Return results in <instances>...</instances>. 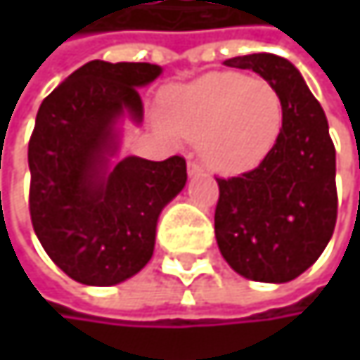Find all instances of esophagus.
I'll list each match as a JSON object with an SVG mask.
<instances>
[{
	"label": "esophagus",
	"instance_id": "obj_1",
	"mask_svg": "<svg viewBox=\"0 0 360 360\" xmlns=\"http://www.w3.org/2000/svg\"><path fill=\"white\" fill-rule=\"evenodd\" d=\"M202 173H204V169H202L198 162H193V160L187 162V175H189V177H200Z\"/></svg>",
	"mask_w": 360,
	"mask_h": 360
}]
</instances>
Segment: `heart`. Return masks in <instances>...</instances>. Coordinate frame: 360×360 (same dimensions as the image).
<instances>
[{
  "label": "heart",
  "mask_w": 360,
  "mask_h": 360,
  "mask_svg": "<svg viewBox=\"0 0 360 360\" xmlns=\"http://www.w3.org/2000/svg\"><path fill=\"white\" fill-rule=\"evenodd\" d=\"M165 127L195 141L204 165L221 175L256 169L275 148L283 127L277 89L240 72H208L162 98Z\"/></svg>",
  "instance_id": "1"
}]
</instances>
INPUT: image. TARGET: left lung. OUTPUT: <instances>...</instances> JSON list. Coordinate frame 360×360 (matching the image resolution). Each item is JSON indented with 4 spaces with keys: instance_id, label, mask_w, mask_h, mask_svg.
<instances>
[{
    "instance_id": "left-lung-1",
    "label": "left lung",
    "mask_w": 360,
    "mask_h": 360,
    "mask_svg": "<svg viewBox=\"0 0 360 360\" xmlns=\"http://www.w3.org/2000/svg\"><path fill=\"white\" fill-rule=\"evenodd\" d=\"M223 64L254 70L277 89L283 127L254 171L217 179V244L242 277L285 283L304 273L331 240L338 217L335 148L321 104L290 60L250 53Z\"/></svg>"
}]
</instances>
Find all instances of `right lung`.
I'll return each mask as SVG.
<instances>
[{
  "label": "right lung",
  "mask_w": 360,
  "mask_h": 360,
  "mask_svg": "<svg viewBox=\"0 0 360 360\" xmlns=\"http://www.w3.org/2000/svg\"><path fill=\"white\" fill-rule=\"evenodd\" d=\"M162 75L148 62L91 60L39 106L29 141L31 221L47 256L75 281L116 285L154 254L162 208L187 181L185 160L127 156L120 122L143 120L137 87Z\"/></svg>",
  "instance_id": "1"
}]
</instances>
